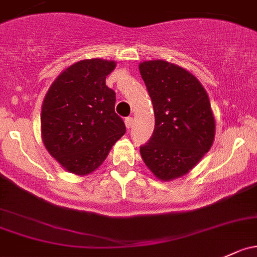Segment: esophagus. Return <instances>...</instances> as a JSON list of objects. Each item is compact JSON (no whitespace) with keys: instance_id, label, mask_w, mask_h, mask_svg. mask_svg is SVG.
<instances>
[{"instance_id":"esophagus-1","label":"esophagus","mask_w":257,"mask_h":257,"mask_svg":"<svg viewBox=\"0 0 257 257\" xmlns=\"http://www.w3.org/2000/svg\"><path fill=\"white\" fill-rule=\"evenodd\" d=\"M132 122H134V118H132V117L128 116V117L125 118V125H126V127H127V128L131 127Z\"/></svg>"}]
</instances>
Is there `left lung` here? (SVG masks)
<instances>
[{"label": "left lung", "instance_id": "obj_1", "mask_svg": "<svg viewBox=\"0 0 257 257\" xmlns=\"http://www.w3.org/2000/svg\"><path fill=\"white\" fill-rule=\"evenodd\" d=\"M140 72L156 120L141 156L157 178L173 180L191 170L213 143L216 123L208 95L195 76L173 63L145 61Z\"/></svg>", "mask_w": 257, "mask_h": 257}]
</instances>
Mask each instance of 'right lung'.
<instances>
[{
  "label": "right lung",
  "mask_w": 257,
  "mask_h": 257,
  "mask_svg": "<svg viewBox=\"0 0 257 257\" xmlns=\"http://www.w3.org/2000/svg\"><path fill=\"white\" fill-rule=\"evenodd\" d=\"M114 61L73 63L55 79L41 109V135L49 153L70 173L94 172L126 132L115 112L116 94L105 84Z\"/></svg>",
  "instance_id": "1"
}]
</instances>
